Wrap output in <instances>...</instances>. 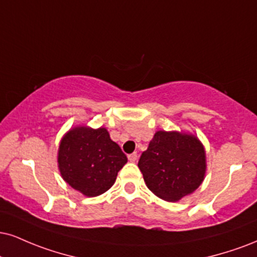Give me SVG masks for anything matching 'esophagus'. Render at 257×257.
Here are the masks:
<instances>
[{"label": "esophagus", "instance_id": "1", "mask_svg": "<svg viewBox=\"0 0 257 257\" xmlns=\"http://www.w3.org/2000/svg\"><path fill=\"white\" fill-rule=\"evenodd\" d=\"M128 159H129V162H132V163L137 162V160H138V154H137V153H132V154H129V156H128Z\"/></svg>", "mask_w": 257, "mask_h": 257}]
</instances>
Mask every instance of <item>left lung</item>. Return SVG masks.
Returning <instances> with one entry per match:
<instances>
[{"label":"left lung","instance_id":"8db88e82","mask_svg":"<svg viewBox=\"0 0 257 257\" xmlns=\"http://www.w3.org/2000/svg\"><path fill=\"white\" fill-rule=\"evenodd\" d=\"M138 165L154 195L177 202L202 184L207 170L206 151L191 133L158 131Z\"/></svg>","mask_w":257,"mask_h":257}]
</instances>
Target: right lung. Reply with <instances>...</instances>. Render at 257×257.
I'll return each instance as SVG.
<instances>
[{
  "label": "right lung",
  "mask_w": 257,
  "mask_h": 257,
  "mask_svg": "<svg viewBox=\"0 0 257 257\" xmlns=\"http://www.w3.org/2000/svg\"><path fill=\"white\" fill-rule=\"evenodd\" d=\"M126 162L125 154L103 126H74L62 137L57 151L61 177L87 197L109 190Z\"/></svg>",
  "instance_id": "obj_1"
}]
</instances>
